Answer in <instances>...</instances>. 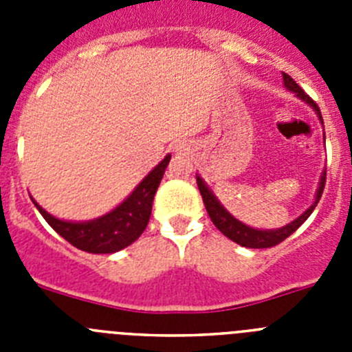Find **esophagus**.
I'll return each instance as SVG.
<instances>
[{"label": "esophagus", "instance_id": "34e87169", "mask_svg": "<svg viewBox=\"0 0 352 352\" xmlns=\"http://www.w3.org/2000/svg\"><path fill=\"white\" fill-rule=\"evenodd\" d=\"M176 151H178V153H188V151H190V148H188L186 144H178L176 146Z\"/></svg>", "mask_w": 352, "mask_h": 352}]
</instances>
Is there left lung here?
<instances>
[{
    "instance_id": "left-lung-1",
    "label": "left lung",
    "mask_w": 352,
    "mask_h": 352,
    "mask_svg": "<svg viewBox=\"0 0 352 352\" xmlns=\"http://www.w3.org/2000/svg\"><path fill=\"white\" fill-rule=\"evenodd\" d=\"M282 77H284L285 88H287L289 91L296 93V96H300L301 100L307 102L310 107H314V111L317 113L319 120L322 121L321 111H319V107H317L316 102H314L312 98H310V96L307 95V93H305L296 82H294V79H292L291 76H287V74H282ZM324 183H326V170L322 173L321 182H319V188H317L316 201H314L312 206H310L309 210L303 211V214H300L296 220H292L291 223L280 227V229H266V231H264V229H254V227H248V226H245L243 222L236 220L234 217H232V214L219 203V199L214 197L213 192L208 188V185L203 182V178H201V176H197L199 192H201V195H203L204 206H206V211H208V214H210L211 222L214 223V227H217V229H219L223 236H227V238L232 239L234 243L241 245V247H247V248H270V247H275V245L282 243L285 238H289V236L296 231L298 227H300L305 220L309 219L310 214H312V211L316 210L317 203H319V199H321V195H322V190H324Z\"/></svg>"
}]
</instances>
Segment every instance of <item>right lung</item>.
Here are the masks:
<instances>
[{
  "label": "right lung",
  "mask_w": 352,
  "mask_h": 352,
  "mask_svg": "<svg viewBox=\"0 0 352 352\" xmlns=\"http://www.w3.org/2000/svg\"><path fill=\"white\" fill-rule=\"evenodd\" d=\"M169 160L170 155H167L120 206L89 222H67L56 219L38 206L36 201L33 203L45 222L70 245L89 254H113L132 245L144 232L151 217L153 197Z\"/></svg>",
  "instance_id": "obj_1"
}]
</instances>
